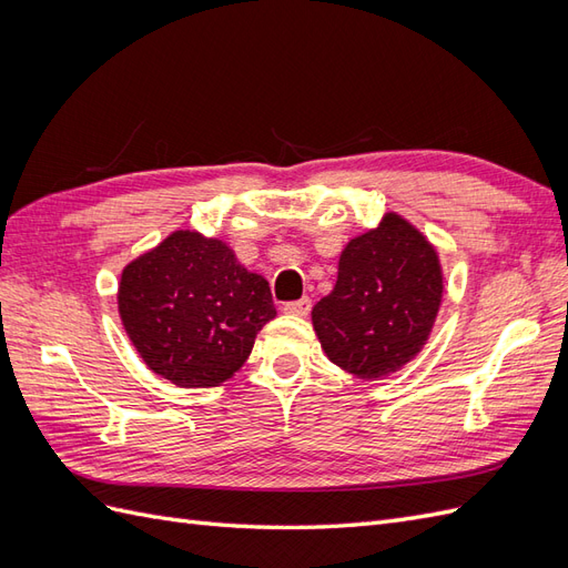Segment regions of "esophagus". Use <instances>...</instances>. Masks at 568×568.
<instances>
[{
  "mask_svg": "<svg viewBox=\"0 0 568 568\" xmlns=\"http://www.w3.org/2000/svg\"><path fill=\"white\" fill-rule=\"evenodd\" d=\"M311 305H313V303H311V298L303 296V298H298V301H288V303H284V313L303 317V315L311 313Z\"/></svg>",
  "mask_w": 568,
  "mask_h": 568,
  "instance_id": "34e87169",
  "label": "esophagus"
}]
</instances>
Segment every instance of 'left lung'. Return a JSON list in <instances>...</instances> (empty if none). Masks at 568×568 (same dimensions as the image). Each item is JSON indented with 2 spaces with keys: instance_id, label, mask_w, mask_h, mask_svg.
<instances>
[{
  "instance_id": "obj_1",
  "label": "left lung",
  "mask_w": 568,
  "mask_h": 568,
  "mask_svg": "<svg viewBox=\"0 0 568 568\" xmlns=\"http://www.w3.org/2000/svg\"><path fill=\"white\" fill-rule=\"evenodd\" d=\"M443 294L438 255L400 215L388 213L341 253L332 294L313 307L326 357L379 379L415 357L432 332Z\"/></svg>"
}]
</instances>
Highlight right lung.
I'll return each instance as SVG.
<instances>
[{
    "mask_svg": "<svg viewBox=\"0 0 568 568\" xmlns=\"http://www.w3.org/2000/svg\"><path fill=\"white\" fill-rule=\"evenodd\" d=\"M118 311L146 367L184 388L230 379L277 315L261 274L196 232L170 234L132 261L120 277Z\"/></svg>",
    "mask_w": 568,
    "mask_h": 568,
    "instance_id": "obj_1",
    "label": "right lung"
}]
</instances>
